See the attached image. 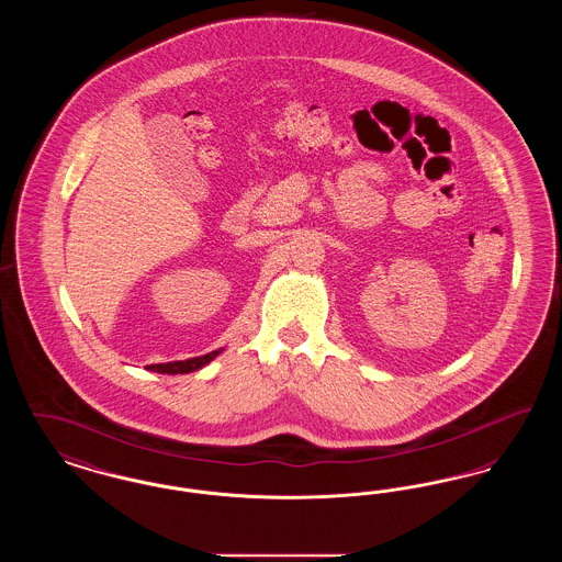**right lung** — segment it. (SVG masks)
<instances>
[{
    "label": "right lung",
    "mask_w": 562,
    "mask_h": 562,
    "mask_svg": "<svg viewBox=\"0 0 562 562\" xmlns=\"http://www.w3.org/2000/svg\"><path fill=\"white\" fill-rule=\"evenodd\" d=\"M218 356V349L211 351L206 356H198V358H189V360H179V362H166V364H149L147 369L149 371H156V373L164 374H179V373H191V371H198L202 367H206L213 358Z\"/></svg>",
    "instance_id": "right-lung-1"
}]
</instances>
